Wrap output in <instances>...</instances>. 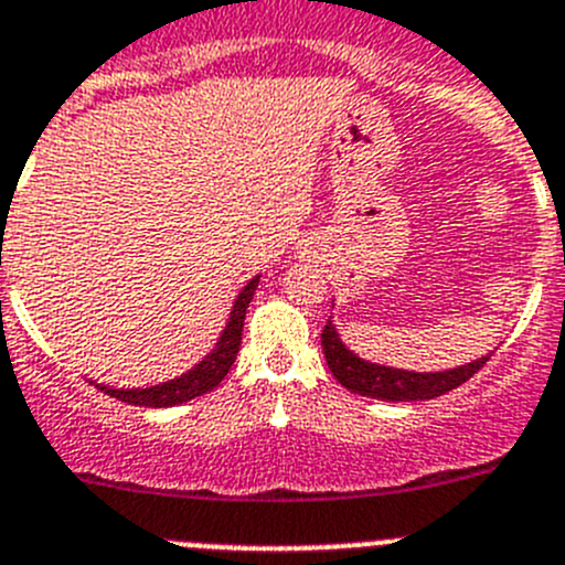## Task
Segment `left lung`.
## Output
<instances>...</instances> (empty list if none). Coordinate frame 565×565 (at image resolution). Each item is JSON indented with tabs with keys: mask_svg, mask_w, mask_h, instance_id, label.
I'll use <instances>...</instances> for the list:
<instances>
[{
	"mask_svg": "<svg viewBox=\"0 0 565 565\" xmlns=\"http://www.w3.org/2000/svg\"><path fill=\"white\" fill-rule=\"evenodd\" d=\"M320 342H323L329 371L334 373L342 387H348L351 393L367 395V398H382V402H426V398L446 395L449 390L466 384L490 360V356H482V360L443 373H413L398 371V367L373 365V362L360 360L342 345L331 320L323 326Z\"/></svg>",
	"mask_w": 565,
	"mask_h": 565,
	"instance_id": "left-lung-1",
	"label": "left lung"
}]
</instances>
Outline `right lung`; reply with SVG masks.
<instances>
[{"instance_id": "right-lung-1", "label": "right lung", "mask_w": 565, "mask_h": 565, "mask_svg": "<svg viewBox=\"0 0 565 565\" xmlns=\"http://www.w3.org/2000/svg\"><path fill=\"white\" fill-rule=\"evenodd\" d=\"M258 287V276L247 281V287L242 289L239 298L234 303V312H231L228 326H225L223 337H220L217 348L200 362L194 371L183 373L181 379H172V382L156 384V387H145V390H114V387H103L97 384L99 390L116 398V402L134 404V407H175V404L192 402L198 395L211 393V390L217 387L225 376H228L231 365H234L236 354H239V342H242V323H245V312L247 303H250L253 292Z\"/></svg>"}]
</instances>
